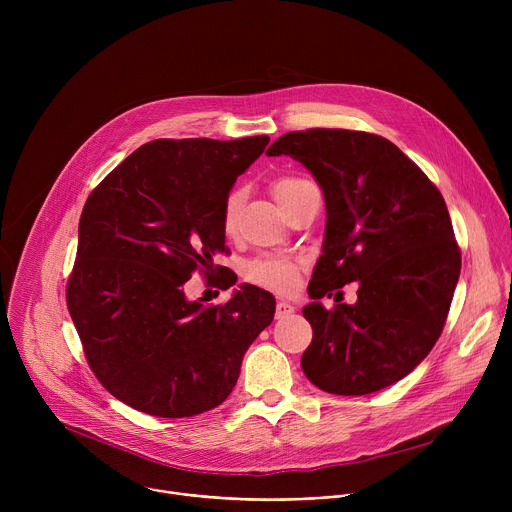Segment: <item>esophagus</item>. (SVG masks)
Returning a JSON list of instances; mask_svg holds the SVG:
<instances>
[{
    "label": "esophagus",
    "mask_w": 512,
    "mask_h": 512,
    "mask_svg": "<svg viewBox=\"0 0 512 512\" xmlns=\"http://www.w3.org/2000/svg\"><path fill=\"white\" fill-rule=\"evenodd\" d=\"M294 312H296V308L291 306V304H287V302H277V306H275V318L277 320H283V318L291 316Z\"/></svg>",
    "instance_id": "34e87169"
}]
</instances>
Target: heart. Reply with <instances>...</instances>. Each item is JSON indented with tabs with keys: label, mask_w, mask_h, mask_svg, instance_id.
Returning <instances> with one entry per match:
<instances>
[{
	"label": "heart",
	"mask_w": 512,
	"mask_h": 512,
	"mask_svg": "<svg viewBox=\"0 0 512 512\" xmlns=\"http://www.w3.org/2000/svg\"><path fill=\"white\" fill-rule=\"evenodd\" d=\"M312 190H318V188L310 180L298 178V176H281L271 184V194L283 210H287L291 204L298 202ZM241 204H243V190L241 188L231 190L223 204V231L227 235L235 231ZM300 271H302V261L298 259L263 255L247 263L245 277L247 281L259 287L275 291V294H289V291L298 285Z\"/></svg>",
	"instance_id": "obj_1"
}]
</instances>
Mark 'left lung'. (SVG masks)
<instances>
[{
    "label": "left lung",
    "instance_id": "left-lung-1",
    "mask_svg": "<svg viewBox=\"0 0 512 512\" xmlns=\"http://www.w3.org/2000/svg\"><path fill=\"white\" fill-rule=\"evenodd\" d=\"M300 160L326 198V239L304 318L306 377L334 395H369L403 377L440 338L462 255L446 200L389 139L350 129L281 135L267 156ZM359 283L354 307L318 302ZM341 293V292H339Z\"/></svg>",
    "mask_w": 512,
    "mask_h": 512
}]
</instances>
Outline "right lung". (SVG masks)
Returning <instances> with one entry per match:
<instances>
[{"instance_id":"obj_1","label":"right lung","mask_w":512,"mask_h":512,"mask_svg":"<svg viewBox=\"0 0 512 512\" xmlns=\"http://www.w3.org/2000/svg\"><path fill=\"white\" fill-rule=\"evenodd\" d=\"M267 143L156 139L89 194L66 306L91 371L125 405L170 419L214 409L273 322L275 300L255 285L210 308L182 289L194 271H221L225 198Z\"/></svg>"}]
</instances>
